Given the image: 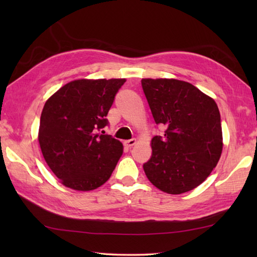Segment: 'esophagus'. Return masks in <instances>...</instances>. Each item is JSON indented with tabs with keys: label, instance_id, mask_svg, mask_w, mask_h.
I'll return each instance as SVG.
<instances>
[{
	"label": "esophagus",
	"instance_id": "obj_1",
	"mask_svg": "<svg viewBox=\"0 0 257 257\" xmlns=\"http://www.w3.org/2000/svg\"><path fill=\"white\" fill-rule=\"evenodd\" d=\"M135 144H136V139H130V140H125L124 143H123V145L127 147V148H132L133 146H135Z\"/></svg>",
	"mask_w": 257,
	"mask_h": 257
}]
</instances>
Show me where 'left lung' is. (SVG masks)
Returning a JSON list of instances; mask_svg holds the SVG:
<instances>
[{"mask_svg":"<svg viewBox=\"0 0 257 257\" xmlns=\"http://www.w3.org/2000/svg\"><path fill=\"white\" fill-rule=\"evenodd\" d=\"M141 86L165 135L151 140L152 156L144 163L149 181L169 194H181L210 176L222 154L221 116L216 102L192 84L147 78Z\"/></svg>","mask_w":257,"mask_h":257,"instance_id":"left-lung-1","label":"left lung"}]
</instances>
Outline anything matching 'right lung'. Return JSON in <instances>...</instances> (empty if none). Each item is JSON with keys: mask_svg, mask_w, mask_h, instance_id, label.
<instances>
[{"mask_svg": "<svg viewBox=\"0 0 257 257\" xmlns=\"http://www.w3.org/2000/svg\"><path fill=\"white\" fill-rule=\"evenodd\" d=\"M124 81L74 80L45 102L38 141L48 167L67 188L97 189L116 168L122 144L97 133L108 125V111Z\"/></svg>", "mask_w": 257, "mask_h": 257, "instance_id": "1", "label": "right lung"}]
</instances>
